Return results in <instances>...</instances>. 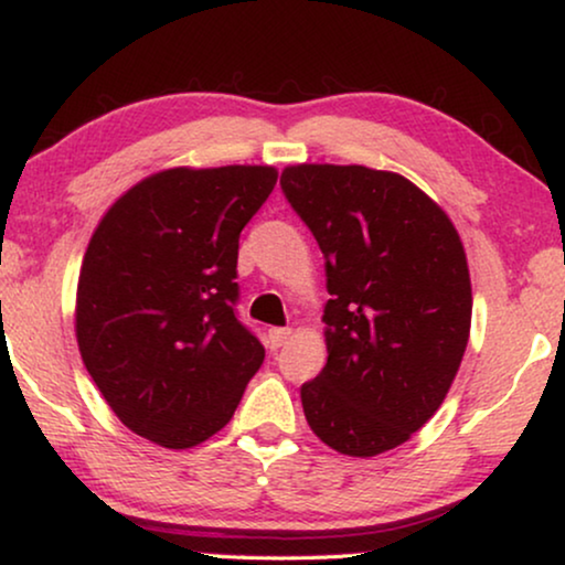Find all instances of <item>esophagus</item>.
<instances>
[{
  "label": "esophagus",
  "instance_id": "34e87169",
  "mask_svg": "<svg viewBox=\"0 0 565 565\" xmlns=\"http://www.w3.org/2000/svg\"><path fill=\"white\" fill-rule=\"evenodd\" d=\"M290 337H292V329H269L267 342H269V347H273V350H277V347H282Z\"/></svg>",
  "mask_w": 565,
  "mask_h": 565
}]
</instances>
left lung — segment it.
<instances>
[{"instance_id": "obj_1", "label": "left lung", "mask_w": 565, "mask_h": 565, "mask_svg": "<svg viewBox=\"0 0 565 565\" xmlns=\"http://www.w3.org/2000/svg\"><path fill=\"white\" fill-rule=\"evenodd\" d=\"M282 192L327 259L329 360L300 401L313 435L350 458L404 445L450 391L473 292L450 215L396 172L285 167Z\"/></svg>"}]
</instances>
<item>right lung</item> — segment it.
<instances>
[{
	"mask_svg": "<svg viewBox=\"0 0 565 565\" xmlns=\"http://www.w3.org/2000/svg\"><path fill=\"white\" fill-rule=\"evenodd\" d=\"M275 167H172L99 218L76 285L84 367L130 431L188 450L234 416L265 347L234 313L238 234Z\"/></svg>",
	"mask_w": 565,
	"mask_h": 565,
	"instance_id": "add662e5",
	"label": "right lung"
}]
</instances>
